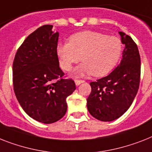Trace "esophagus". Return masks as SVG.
<instances>
[{
    "label": "esophagus",
    "mask_w": 152,
    "mask_h": 152,
    "mask_svg": "<svg viewBox=\"0 0 152 152\" xmlns=\"http://www.w3.org/2000/svg\"><path fill=\"white\" fill-rule=\"evenodd\" d=\"M82 83H83V80H75V83H76V86H79V85H80Z\"/></svg>",
    "instance_id": "esophagus-1"
}]
</instances>
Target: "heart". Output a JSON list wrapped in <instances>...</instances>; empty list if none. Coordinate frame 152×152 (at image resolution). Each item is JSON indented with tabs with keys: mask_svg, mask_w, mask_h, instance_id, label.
Segmentation results:
<instances>
[{
	"mask_svg": "<svg viewBox=\"0 0 152 152\" xmlns=\"http://www.w3.org/2000/svg\"><path fill=\"white\" fill-rule=\"evenodd\" d=\"M123 43L119 37L104 33L84 31L73 34L69 43L58 44L57 55L61 69L70 71L72 65L83 63L75 69V76L93 74L96 77L108 75L119 62L123 53Z\"/></svg>",
	"mask_w": 152,
	"mask_h": 152,
	"instance_id": "b5f03b06",
	"label": "heart"
}]
</instances>
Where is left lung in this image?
<instances>
[{
  "label": "left lung",
  "instance_id": "left-lung-1",
  "mask_svg": "<svg viewBox=\"0 0 152 152\" xmlns=\"http://www.w3.org/2000/svg\"><path fill=\"white\" fill-rule=\"evenodd\" d=\"M124 45L123 58L109 75L90 83L91 93L87 105L90 114L103 122H111L129 109L137 93L140 58L137 44L129 36L119 32Z\"/></svg>",
  "mask_w": 152,
  "mask_h": 152
}]
</instances>
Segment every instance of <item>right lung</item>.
Masks as SVG:
<instances>
[{"label": "right lung", "instance_id": "1", "mask_svg": "<svg viewBox=\"0 0 152 152\" xmlns=\"http://www.w3.org/2000/svg\"><path fill=\"white\" fill-rule=\"evenodd\" d=\"M45 25L32 33L17 50L13 62V87L21 107L29 116L50 124L67 111L66 98L76 90L73 80L61 78L56 49L59 33Z\"/></svg>", "mask_w": 152, "mask_h": 152}]
</instances>
